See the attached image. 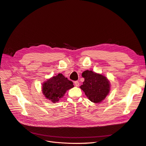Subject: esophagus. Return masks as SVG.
Listing matches in <instances>:
<instances>
[{
  "instance_id": "34e87169",
  "label": "esophagus",
  "mask_w": 146,
  "mask_h": 146,
  "mask_svg": "<svg viewBox=\"0 0 146 146\" xmlns=\"http://www.w3.org/2000/svg\"><path fill=\"white\" fill-rule=\"evenodd\" d=\"M74 85H75V86H76L78 87V86H79V82H78V81H76V82H74Z\"/></svg>"
}]
</instances>
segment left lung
I'll return each instance as SVG.
<instances>
[{
	"label": "left lung",
	"mask_w": 146,
	"mask_h": 146,
	"mask_svg": "<svg viewBox=\"0 0 146 146\" xmlns=\"http://www.w3.org/2000/svg\"><path fill=\"white\" fill-rule=\"evenodd\" d=\"M82 76L85 81L80 88L88 99L95 104L102 102L110 91L108 79L102 74L88 70L83 72Z\"/></svg>",
	"instance_id": "left-lung-1"
}]
</instances>
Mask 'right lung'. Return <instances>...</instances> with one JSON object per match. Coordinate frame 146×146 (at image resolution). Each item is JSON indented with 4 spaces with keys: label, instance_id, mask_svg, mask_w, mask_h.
<instances>
[{
    "label": "right lung",
    "instance_id": "1",
    "mask_svg": "<svg viewBox=\"0 0 146 146\" xmlns=\"http://www.w3.org/2000/svg\"><path fill=\"white\" fill-rule=\"evenodd\" d=\"M74 86L72 81L69 80L62 74H59L42 83V91L47 99L56 103L64 96L66 91Z\"/></svg>",
    "mask_w": 146,
    "mask_h": 146
}]
</instances>
